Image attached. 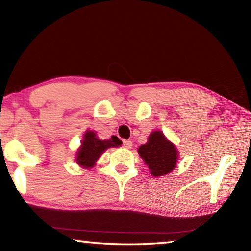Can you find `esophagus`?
<instances>
[{"label":"esophagus","mask_w":251,"mask_h":251,"mask_svg":"<svg viewBox=\"0 0 251 251\" xmlns=\"http://www.w3.org/2000/svg\"><path fill=\"white\" fill-rule=\"evenodd\" d=\"M123 145H124V147H126V148H131V146H133V142H131V141H124Z\"/></svg>","instance_id":"obj_1"}]
</instances>
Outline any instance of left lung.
<instances>
[{"label": "left lung", "mask_w": 251, "mask_h": 251, "mask_svg": "<svg viewBox=\"0 0 251 251\" xmlns=\"http://www.w3.org/2000/svg\"><path fill=\"white\" fill-rule=\"evenodd\" d=\"M138 154L156 178L173 172L179 157L176 146L160 130L151 131L147 143L138 147Z\"/></svg>", "instance_id": "obj_1"}]
</instances>
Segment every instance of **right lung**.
I'll list each match as a JSON object with an SVG mask.
<instances>
[{"label":"right lung","mask_w":251,"mask_h":251,"mask_svg":"<svg viewBox=\"0 0 251 251\" xmlns=\"http://www.w3.org/2000/svg\"><path fill=\"white\" fill-rule=\"evenodd\" d=\"M122 142L117 137L100 139L94 130H86L83 136L80 146L75 155V160L80 167L91 169L95 166L96 161L107 148L121 146Z\"/></svg>","instance_id":"obj_1"}]
</instances>
